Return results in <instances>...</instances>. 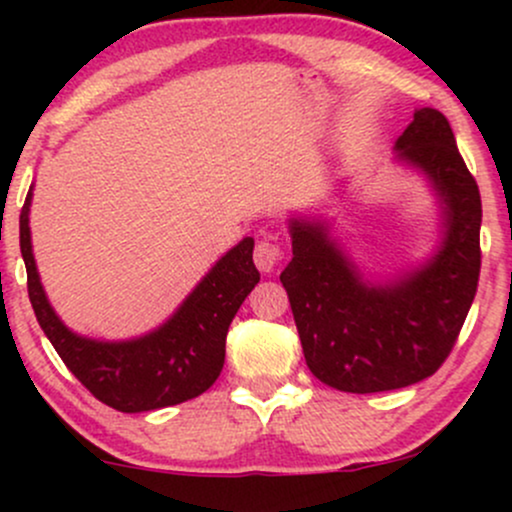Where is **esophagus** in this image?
I'll return each instance as SVG.
<instances>
[{
  "instance_id": "34e87169",
  "label": "esophagus",
  "mask_w": 512,
  "mask_h": 512,
  "mask_svg": "<svg viewBox=\"0 0 512 512\" xmlns=\"http://www.w3.org/2000/svg\"><path fill=\"white\" fill-rule=\"evenodd\" d=\"M281 257H284V252H281V245L276 243L272 236H264L262 240H257L255 252H252V260H255L257 269L264 274L274 272V269L279 267Z\"/></svg>"
}]
</instances>
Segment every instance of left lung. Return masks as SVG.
<instances>
[{
    "label": "left lung",
    "mask_w": 512,
    "mask_h": 512,
    "mask_svg": "<svg viewBox=\"0 0 512 512\" xmlns=\"http://www.w3.org/2000/svg\"><path fill=\"white\" fill-rule=\"evenodd\" d=\"M397 151L424 170L445 204L438 255L375 289L363 284L322 223L293 219V260L279 276L310 373L356 395L399 390L436 373L477 296L481 195L448 117L416 110Z\"/></svg>",
    "instance_id": "8db88e82"
}]
</instances>
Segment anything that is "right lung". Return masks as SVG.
Instances as JSON below:
<instances>
[{
  "mask_svg": "<svg viewBox=\"0 0 512 512\" xmlns=\"http://www.w3.org/2000/svg\"><path fill=\"white\" fill-rule=\"evenodd\" d=\"M31 190L19 216L21 255L28 274V298L43 327L74 378L125 414L173 407L202 395L219 378L226 358V334L245 296L260 281L252 248L245 238L216 262L202 284L187 296L163 327L132 342H96L74 334L62 325L40 286L31 250Z\"/></svg>",
  "mask_w": 512,
  "mask_h": 512,
  "instance_id": "obj_1",
  "label": "right lung"
}]
</instances>
